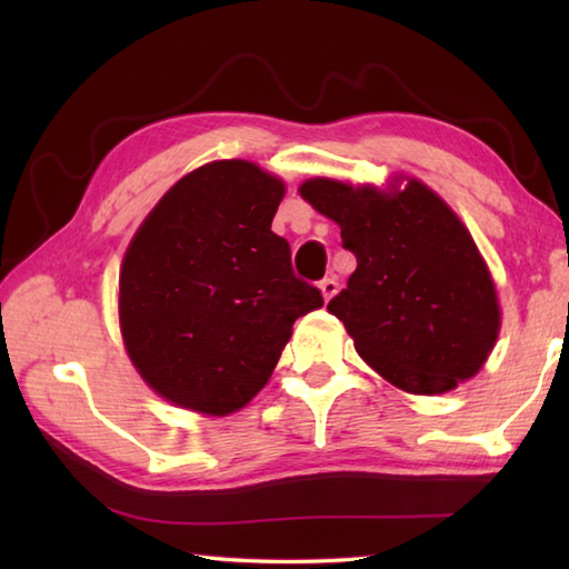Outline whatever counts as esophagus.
I'll use <instances>...</instances> for the list:
<instances>
[{
    "label": "esophagus",
    "instance_id": "34e87169",
    "mask_svg": "<svg viewBox=\"0 0 569 569\" xmlns=\"http://www.w3.org/2000/svg\"><path fill=\"white\" fill-rule=\"evenodd\" d=\"M320 291H322V298H325V300H330V298L337 293V278H335V276L322 278V281H320Z\"/></svg>",
    "mask_w": 569,
    "mask_h": 569
}]
</instances>
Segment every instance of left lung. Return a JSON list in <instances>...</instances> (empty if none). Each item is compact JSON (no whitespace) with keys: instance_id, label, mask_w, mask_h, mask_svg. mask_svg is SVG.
<instances>
[{"instance_id":"1","label":"left lung","mask_w":569,"mask_h":569,"mask_svg":"<svg viewBox=\"0 0 569 569\" xmlns=\"http://www.w3.org/2000/svg\"><path fill=\"white\" fill-rule=\"evenodd\" d=\"M300 196L340 224L357 257L328 310L359 357L420 396L475 377L497 345L501 310L487 261L447 202L416 178L393 192L310 178Z\"/></svg>"}]
</instances>
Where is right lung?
<instances>
[{
  "label": "right lung",
  "instance_id": "1",
  "mask_svg": "<svg viewBox=\"0 0 569 569\" xmlns=\"http://www.w3.org/2000/svg\"><path fill=\"white\" fill-rule=\"evenodd\" d=\"M283 180L249 161L180 178L137 229L119 271V328L151 389L227 416L269 381L293 322L322 308L271 232Z\"/></svg>",
  "mask_w": 569,
  "mask_h": 569
}]
</instances>
